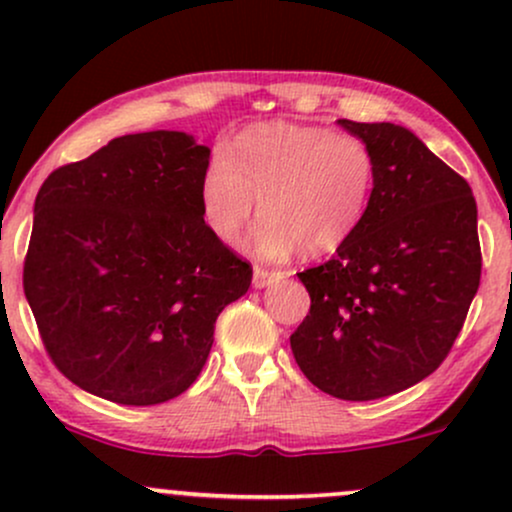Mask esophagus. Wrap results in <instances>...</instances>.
<instances>
[{
    "instance_id": "obj_1",
    "label": "esophagus",
    "mask_w": 512,
    "mask_h": 512,
    "mask_svg": "<svg viewBox=\"0 0 512 512\" xmlns=\"http://www.w3.org/2000/svg\"><path fill=\"white\" fill-rule=\"evenodd\" d=\"M281 279H284V272L264 269L260 264H255V269H252V284H255V289H264V286L274 284V281H281Z\"/></svg>"
}]
</instances>
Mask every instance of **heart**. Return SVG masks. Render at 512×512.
<instances>
[{
  "instance_id": "b5f03b06",
  "label": "heart",
  "mask_w": 512,
  "mask_h": 512,
  "mask_svg": "<svg viewBox=\"0 0 512 512\" xmlns=\"http://www.w3.org/2000/svg\"><path fill=\"white\" fill-rule=\"evenodd\" d=\"M375 156L361 137L317 125L269 122L243 129L228 156H214L199 182L209 231L236 243L260 199L267 214L252 248L269 260L301 245L327 255L349 243L368 214Z\"/></svg>"
}]
</instances>
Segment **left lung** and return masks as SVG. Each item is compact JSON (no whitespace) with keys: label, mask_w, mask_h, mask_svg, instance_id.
<instances>
[{"label":"left lung","mask_w":512,"mask_h":512,"mask_svg":"<svg viewBox=\"0 0 512 512\" xmlns=\"http://www.w3.org/2000/svg\"><path fill=\"white\" fill-rule=\"evenodd\" d=\"M339 125L373 151V197L356 236L298 274L310 313L291 351L322 392L368 402L421 383L450 354L481 279L477 202L409 129Z\"/></svg>","instance_id":"1"}]
</instances>
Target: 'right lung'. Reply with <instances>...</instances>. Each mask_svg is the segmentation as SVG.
Wrapping results in <instances>:
<instances>
[{
	"label": "right lung",
	"mask_w": 512,
	"mask_h": 512,
	"mask_svg": "<svg viewBox=\"0 0 512 512\" xmlns=\"http://www.w3.org/2000/svg\"><path fill=\"white\" fill-rule=\"evenodd\" d=\"M209 149L190 134H125L52 170L35 197L23 291L64 378L151 407L182 395L214 344L216 317L252 267L204 223Z\"/></svg>",
	"instance_id": "obj_1"
}]
</instances>
